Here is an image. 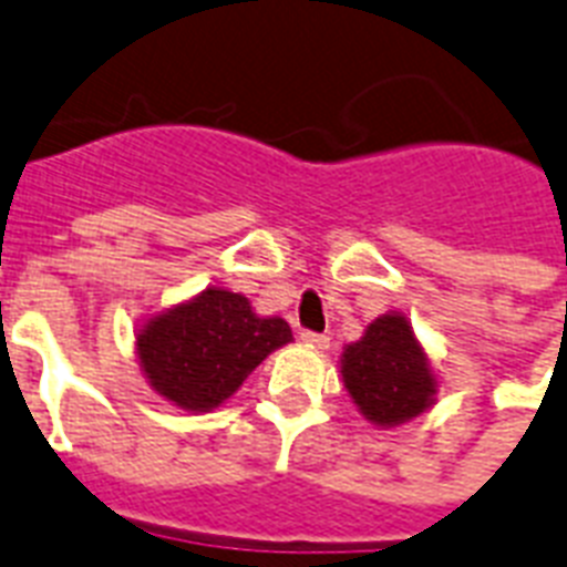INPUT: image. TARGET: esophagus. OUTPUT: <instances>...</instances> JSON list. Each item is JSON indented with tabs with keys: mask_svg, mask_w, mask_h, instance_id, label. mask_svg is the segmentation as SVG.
Masks as SVG:
<instances>
[{
	"mask_svg": "<svg viewBox=\"0 0 567 567\" xmlns=\"http://www.w3.org/2000/svg\"><path fill=\"white\" fill-rule=\"evenodd\" d=\"M299 338L306 340L311 349H320V352H323V349H329V334H320V331H302Z\"/></svg>",
	"mask_w": 567,
	"mask_h": 567,
	"instance_id": "1",
	"label": "esophagus"
}]
</instances>
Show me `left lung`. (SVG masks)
<instances>
[{"instance_id":"8db88e82","label":"left lung","mask_w":567,"mask_h":567,"mask_svg":"<svg viewBox=\"0 0 567 567\" xmlns=\"http://www.w3.org/2000/svg\"><path fill=\"white\" fill-rule=\"evenodd\" d=\"M340 375L367 422L395 427L436 402L440 381L402 311L375 317L363 338L343 347Z\"/></svg>"}]
</instances>
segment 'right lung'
I'll return each mask as SVG.
<instances>
[{
	"label": "right lung",
	"instance_id": "add662e5",
	"mask_svg": "<svg viewBox=\"0 0 567 567\" xmlns=\"http://www.w3.org/2000/svg\"><path fill=\"white\" fill-rule=\"evenodd\" d=\"M291 340L282 317H259L244 293L206 288L151 315L136 329V358L156 395L179 411L209 413Z\"/></svg>",
	"mask_w": 567,
	"mask_h": 567
}]
</instances>
